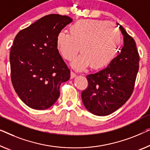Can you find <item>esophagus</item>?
I'll use <instances>...</instances> for the list:
<instances>
[{
  "mask_svg": "<svg viewBox=\"0 0 150 150\" xmlns=\"http://www.w3.org/2000/svg\"><path fill=\"white\" fill-rule=\"evenodd\" d=\"M76 74L74 71H71V79H74V78L76 77Z\"/></svg>",
  "mask_w": 150,
  "mask_h": 150,
  "instance_id": "1",
  "label": "esophagus"
}]
</instances>
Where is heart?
<instances>
[{"label":"heart","instance_id":"obj_1","mask_svg":"<svg viewBox=\"0 0 150 150\" xmlns=\"http://www.w3.org/2000/svg\"><path fill=\"white\" fill-rule=\"evenodd\" d=\"M57 37V48L64 59L71 61L79 49L81 54L72 63L82 70L90 65L93 69L105 68L116 56L120 31L115 24L101 19H80Z\"/></svg>","mask_w":150,"mask_h":150}]
</instances>
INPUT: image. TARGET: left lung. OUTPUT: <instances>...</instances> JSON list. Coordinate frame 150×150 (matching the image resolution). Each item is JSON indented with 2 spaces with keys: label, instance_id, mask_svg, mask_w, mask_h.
<instances>
[{
  "label": "left lung",
  "instance_id": "8db88e82",
  "mask_svg": "<svg viewBox=\"0 0 150 150\" xmlns=\"http://www.w3.org/2000/svg\"><path fill=\"white\" fill-rule=\"evenodd\" d=\"M124 46L103 70L86 76L88 86L81 96L84 106L97 116H107L123 105L131 96L139 66L136 43L122 25Z\"/></svg>",
  "mask_w": 150,
  "mask_h": 150
}]
</instances>
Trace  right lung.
I'll return each instance as SVG.
<instances>
[{
    "label": "right lung",
    "instance_id": "1",
    "mask_svg": "<svg viewBox=\"0 0 150 150\" xmlns=\"http://www.w3.org/2000/svg\"><path fill=\"white\" fill-rule=\"evenodd\" d=\"M72 21L50 14L19 31L10 51L11 79L19 98L30 108L46 110L59 96V86L70 70L57 48V37Z\"/></svg>",
    "mask_w": 150,
    "mask_h": 150
}]
</instances>
